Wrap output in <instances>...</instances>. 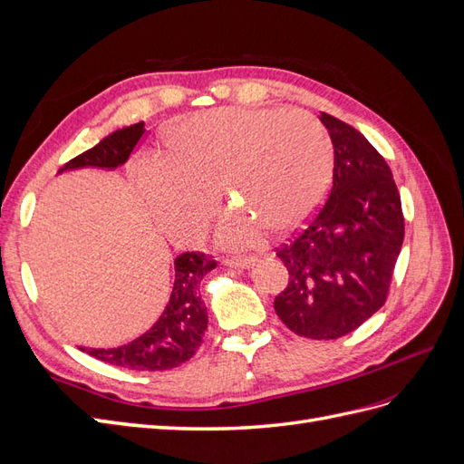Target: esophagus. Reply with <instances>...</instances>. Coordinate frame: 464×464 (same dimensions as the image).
<instances>
[{"label": "esophagus", "instance_id": "34e87169", "mask_svg": "<svg viewBox=\"0 0 464 464\" xmlns=\"http://www.w3.org/2000/svg\"><path fill=\"white\" fill-rule=\"evenodd\" d=\"M257 259L256 257H224L222 263L227 266H232V269H246V266H251Z\"/></svg>", "mask_w": 464, "mask_h": 464}]
</instances>
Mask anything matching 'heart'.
Here are the masks:
<instances>
[{"mask_svg":"<svg viewBox=\"0 0 464 464\" xmlns=\"http://www.w3.org/2000/svg\"><path fill=\"white\" fill-rule=\"evenodd\" d=\"M333 147L321 121L304 110L222 108L176 123L166 157H141L131 176L160 227L195 242L218 210L227 246L256 244L263 228L285 234L310 217L331 179Z\"/></svg>","mask_w":464,"mask_h":464,"instance_id":"heart-1","label":"heart"}]
</instances>
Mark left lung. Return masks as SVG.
I'll use <instances>...</instances> for the list:
<instances>
[{
  "label": "left lung",
  "instance_id": "8db88e82",
  "mask_svg": "<svg viewBox=\"0 0 464 464\" xmlns=\"http://www.w3.org/2000/svg\"><path fill=\"white\" fill-rule=\"evenodd\" d=\"M333 143V188L310 224L276 257L288 286L275 298L285 325L314 341L353 333L387 300L404 237L391 168L353 125L321 111Z\"/></svg>",
  "mask_w": 464,
  "mask_h": 464
}]
</instances>
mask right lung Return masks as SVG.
I'll use <instances>...</instances> for the list:
<instances>
[{
	"mask_svg": "<svg viewBox=\"0 0 464 464\" xmlns=\"http://www.w3.org/2000/svg\"><path fill=\"white\" fill-rule=\"evenodd\" d=\"M145 133V123L118 130L102 139L96 147L65 162L60 172L77 168H118L128 162L131 150ZM217 261L199 251H188L174 261L176 278L159 321L139 339L118 348H91L87 354L111 366L137 372H164L188 362L203 343L207 329V307L201 300V278L213 271Z\"/></svg>",
	"mask_w": 464,
	"mask_h": 464,
	"instance_id": "1",
	"label": "right lung"
}]
</instances>
